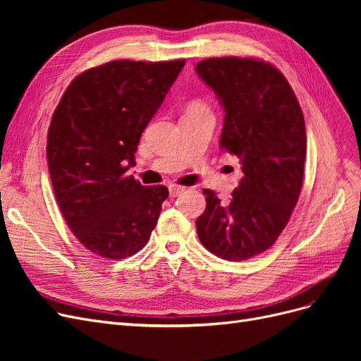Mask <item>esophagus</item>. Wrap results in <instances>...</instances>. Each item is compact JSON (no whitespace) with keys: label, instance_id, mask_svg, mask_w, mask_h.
I'll return each instance as SVG.
<instances>
[{"label":"esophagus","instance_id":"esophagus-1","mask_svg":"<svg viewBox=\"0 0 361 361\" xmlns=\"http://www.w3.org/2000/svg\"><path fill=\"white\" fill-rule=\"evenodd\" d=\"M183 191H185V188L179 187V185H170V187H169L170 197H178V195H180Z\"/></svg>","mask_w":361,"mask_h":361}]
</instances>
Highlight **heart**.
<instances>
[{"instance_id":"obj_1","label":"heart","mask_w":361,"mask_h":361,"mask_svg":"<svg viewBox=\"0 0 361 361\" xmlns=\"http://www.w3.org/2000/svg\"><path fill=\"white\" fill-rule=\"evenodd\" d=\"M187 111L188 113H206V111H209V106H207L203 101L195 99V101L188 104Z\"/></svg>"}]
</instances>
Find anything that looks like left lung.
Segmentation results:
<instances>
[{
    "mask_svg": "<svg viewBox=\"0 0 361 361\" xmlns=\"http://www.w3.org/2000/svg\"><path fill=\"white\" fill-rule=\"evenodd\" d=\"M195 72L224 108L220 147L243 166L231 200L203 190L206 209L195 227L215 256L245 260L277 241L298 202L307 150L304 116L288 80L264 60L206 59Z\"/></svg>",
    "mask_w": 361,
    "mask_h": 361,
    "instance_id": "8db88e82",
    "label": "left lung"
}]
</instances>
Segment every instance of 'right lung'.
<instances>
[{
  "mask_svg": "<svg viewBox=\"0 0 361 361\" xmlns=\"http://www.w3.org/2000/svg\"><path fill=\"white\" fill-rule=\"evenodd\" d=\"M183 66L185 60L101 64L76 76L52 114L47 158L54 194L72 233L97 256L135 255L158 223L167 187H143L125 173Z\"/></svg>",
  "mask_w": 361,
  "mask_h": 361,
  "instance_id": "1",
  "label": "right lung"
}]
</instances>
